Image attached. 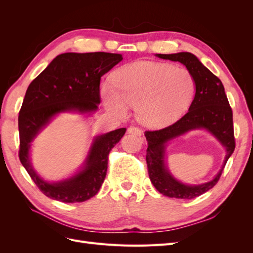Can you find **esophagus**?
<instances>
[{"label":"esophagus","instance_id":"1","mask_svg":"<svg viewBox=\"0 0 253 253\" xmlns=\"http://www.w3.org/2000/svg\"><path fill=\"white\" fill-rule=\"evenodd\" d=\"M127 133L132 134V135H136V136H141L142 135L141 129L139 127H136V126H129L127 128Z\"/></svg>","mask_w":253,"mask_h":253}]
</instances>
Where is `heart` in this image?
<instances>
[{
    "instance_id": "1",
    "label": "heart",
    "mask_w": 253,
    "mask_h": 253,
    "mask_svg": "<svg viewBox=\"0 0 253 253\" xmlns=\"http://www.w3.org/2000/svg\"><path fill=\"white\" fill-rule=\"evenodd\" d=\"M114 84L104 82L101 94L110 111L126 115L136 106V116L145 126L171 124L185 112L195 93L192 74L182 66L137 61L114 75Z\"/></svg>"
}]
</instances>
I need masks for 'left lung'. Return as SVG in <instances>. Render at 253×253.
I'll return each mask as SVG.
<instances>
[{
    "mask_svg": "<svg viewBox=\"0 0 253 253\" xmlns=\"http://www.w3.org/2000/svg\"><path fill=\"white\" fill-rule=\"evenodd\" d=\"M160 59L178 61L192 74L195 81V96L186 115L175 124L144 133L148 140L147 165L150 179L160 193L175 198L191 200L204 194L216 185L224 168L235 149L233 115L225 93L223 83L204 66L193 53L178 52L156 55ZM206 128L226 148L227 154L223 167L211 182L198 186H190L176 181L164 165L165 143L191 129Z\"/></svg>",
    "mask_w": 253,
    "mask_h": 253,
    "instance_id": "1",
    "label": "left lung"
}]
</instances>
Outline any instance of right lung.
Wrapping results in <instances>:
<instances>
[{
    "label": "right lung",
    "instance_id": "1",
    "mask_svg": "<svg viewBox=\"0 0 253 253\" xmlns=\"http://www.w3.org/2000/svg\"><path fill=\"white\" fill-rule=\"evenodd\" d=\"M122 60L120 53L65 52L32 81L19 113L20 162L43 194L62 203H82L95 196L104 181L111 150L125 135L121 127L97 136L83 169L73 177L47 182L30 165L29 149L35 137L55 115L78 111L91 113L100 103L101 77Z\"/></svg>",
    "mask_w": 253,
    "mask_h": 253
}]
</instances>
